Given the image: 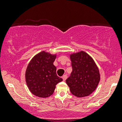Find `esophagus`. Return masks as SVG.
Instances as JSON below:
<instances>
[{"mask_svg":"<svg viewBox=\"0 0 122 122\" xmlns=\"http://www.w3.org/2000/svg\"><path fill=\"white\" fill-rule=\"evenodd\" d=\"M62 80H63V81H66V79L67 78V75H64V76H62Z\"/></svg>","mask_w":122,"mask_h":122,"instance_id":"34e87169","label":"esophagus"}]
</instances>
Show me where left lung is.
Segmentation results:
<instances>
[{
  "mask_svg": "<svg viewBox=\"0 0 122 122\" xmlns=\"http://www.w3.org/2000/svg\"><path fill=\"white\" fill-rule=\"evenodd\" d=\"M72 71L66 83L74 96H88L97 87L100 80L99 70L90 55L83 51L70 55Z\"/></svg>",
  "mask_w": 122,
  "mask_h": 122,
  "instance_id": "left-lung-1",
  "label": "left lung"
}]
</instances>
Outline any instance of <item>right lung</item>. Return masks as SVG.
Segmentation results:
<instances>
[{
    "mask_svg": "<svg viewBox=\"0 0 122 122\" xmlns=\"http://www.w3.org/2000/svg\"><path fill=\"white\" fill-rule=\"evenodd\" d=\"M56 57V54L42 51L36 54L28 64L25 72L26 83L34 95L41 98L51 96L56 85L62 81L56 75V68L53 64Z\"/></svg>",
    "mask_w": 122,
    "mask_h": 122,
    "instance_id": "obj_1",
    "label": "right lung"
}]
</instances>
